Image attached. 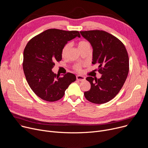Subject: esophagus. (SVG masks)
<instances>
[{"instance_id": "1", "label": "esophagus", "mask_w": 148, "mask_h": 148, "mask_svg": "<svg viewBox=\"0 0 148 148\" xmlns=\"http://www.w3.org/2000/svg\"><path fill=\"white\" fill-rule=\"evenodd\" d=\"M76 78H77V80H78L79 81H83L84 80L86 79V77H85L82 76V75H77L76 76Z\"/></svg>"}]
</instances>
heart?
Instances as JSON below:
<instances>
[{
  "instance_id": "1",
  "label": "heart",
  "mask_w": 148,
  "mask_h": 148,
  "mask_svg": "<svg viewBox=\"0 0 148 148\" xmlns=\"http://www.w3.org/2000/svg\"><path fill=\"white\" fill-rule=\"evenodd\" d=\"M88 46H90V44L88 42L86 41H84V40H82V41H80L78 42V49L80 50L81 49H83L84 47H88ZM70 47V43H67L66 44L64 47H63L62 49V51H61V56L62 57H64L66 56L67 53V51H69V49ZM74 69L78 71H80L81 70V66L80 64H77L74 66Z\"/></svg>"
}]
</instances>
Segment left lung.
<instances>
[{"label":"left lung","instance_id":"1","mask_svg":"<svg viewBox=\"0 0 148 148\" xmlns=\"http://www.w3.org/2000/svg\"><path fill=\"white\" fill-rule=\"evenodd\" d=\"M91 45L93 64H98L100 78L88 77L89 91L84 92L91 102L101 104L113 99L119 92L129 72V57L124 45L118 38L103 30L81 31Z\"/></svg>","mask_w":148,"mask_h":148}]
</instances>
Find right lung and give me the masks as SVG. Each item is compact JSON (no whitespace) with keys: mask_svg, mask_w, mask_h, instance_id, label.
I'll return each instance as SVG.
<instances>
[{"mask_svg":"<svg viewBox=\"0 0 148 148\" xmlns=\"http://www.w3.org/2000/svg\"><path fill=\"white\" fill-rule=\"evenodd\" d=\"M80 37L78 31L56 29L45 30L33 37L23 52V69L33 91L42 99L54 102L64 95L65 91L76 79L67 73L61 76L52 71L56 61L62 59V49L69 41Z\"/></svg>","mask_w":148,"mask_h":148,"instance_id":"obj_1","label":"right lung"}]
</instances>
